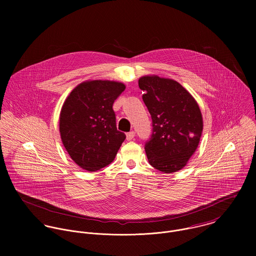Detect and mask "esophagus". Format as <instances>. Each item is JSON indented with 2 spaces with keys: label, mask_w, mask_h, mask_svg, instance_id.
<instances>
[{
  "label": "esophagus",
  "mask_w": 256,
  "mask_h": 256,
  "mask_svg": "<svg viewBox=\"0 0 256 256\" xmlns=\"http://www.w3.org/2000/svg\"><path fill=\"white\" fill-rule=\"evenodd\" d=\"M134 137H135V132H134V131L128 132V133L126 134V139H127V141H131Z\"/></svg>",
  "instance_id": "obj_1"
}]
</instances>
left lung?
I'll return each mask as SVG.
<instances>
[{
	"mask_svg": "<svg viewBox=\"0 0 256 256\" xmlns=\"http://www.w3.org/2000/svg\"><path fill=\"white\" fill-rule=\"evenodd\" d=\"M139 88L152 121V133L145 145L148 162L172 174L183 168L200 142L201 110L194 98L172 78L144 76Z\"/></svg>",
	"mask_w": 256,
	"mask_h": 256,
	"instance_id": "left-lung-1",
	"label": "left lung"
}]
</instances>
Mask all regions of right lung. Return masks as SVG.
I'll list each match as a JSON object with an SVG mask.
<instances>
[{
    "instance_id": "right-lung-1",
    "label": "right lung",
    "mask_w": 256,
    "mask_h": 256,
    "mask_svg": "<svg viewBox=\"0 0 256 256\" xmlns=\"http://www.w3.org/2000/svg\"><path fill=\"white\" fill-rule=\"evenodd\" d=\"M125 88L114 80H86L66 98L59 130L66 150L80 168L96 172L115 158L126 136L116 128L112 106Z\"/></svg>"
}]
</instances>
